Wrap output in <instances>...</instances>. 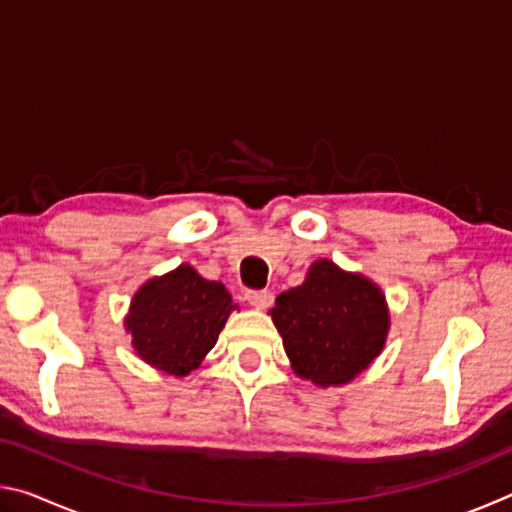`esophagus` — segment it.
Instances as JSON below:
<instances>
[{
  "mask_svg": "<svg viewBox=\"0 0 512 512\" xmlns=\"http://www.w3.org/2000/svg\"><path fill=\"white\" fill-rule=\"evenodd\" d=\"M246 300L250 307L262 311V309H268L273 305V293L271 291H248Z\"/></svg>",
  "mask_w": 512,
  "mask_h": 512,
  "instance_id": "1",
  "label": "esophagus"
}]
</instances>
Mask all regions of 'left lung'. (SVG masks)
I'll return each mask as SVG.
<instances>
[{
	"label": "left lung",
	"mask_w": 512,
	"mask_h": 512,
	"mask_svg": "<svg viewBox=\"0 0 512 512\" xmlns=\"http://www.w3.org/2000/svg\"><path fill=\"white\" fill-rule=\"evenodd\" d=\"M300 379L345 386L384 350L391 311L370 277L316 259L305 282L275 298L268 311Z\"/></svg>",
	"instance_id": "1"
}]
</instances>
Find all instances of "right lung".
<instances>
[{
  "instance_id": "1",
  "label": "right lung",
  "mask_w": 512,
  "mask_h": 512,
  "mask_svg": "<svg viewBox=\"0 0 512 512\" xmlns=\"http://www.w3.org/2000/svg\"><path fill=\"white\" fill-rule=\"evenodd\" d=\"M221 282L205 280L194 266L180 264L155 275L135 291L124 318L137 357L173 377H187L214 348L232 311Z\"/></svg>"
}]
</instances>
